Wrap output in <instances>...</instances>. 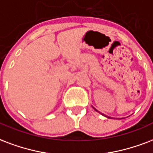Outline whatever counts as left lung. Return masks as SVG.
Masks as SVG:
<instances>
[{
	"mask_svg": "<svg viewBox=\"0 0 153 153\" xmlns=\"http://www.w3.org/2000/svg\"><path fill=\"white\" fill-rule=\"evenodd\" d=\"M94 108V109H95V111H98L97 110H96V109H95V108ZM98 112H100V111H98ZM102 115H103V114H102ZM108 118H110V117H108Z\"/></svg>",
	"mask_w": 153,
	"mask_h": 153,
	"instance_id": "left-lung-1",
	"label": "left lung"
}]
</instances>
